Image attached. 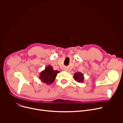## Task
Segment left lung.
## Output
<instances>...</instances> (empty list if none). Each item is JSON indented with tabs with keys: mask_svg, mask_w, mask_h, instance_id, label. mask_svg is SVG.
Here are the masks:
<instances>
[{
	"mask_svg": "<svg viewBox=\"0 0 123 123\" xmlns=\"http://www.w3.org/2000/svg\"><path fill=\"white\" fill-rule=\"evenodd\" d=\"M74 80L78 83H83L84 82V77L83 74L81 72H76L74 74Z\"/></svg>",
	"mask_w": 123,
	"mask_h": 123,
	"instance_id": "1",
	"label": "left lung"
}]
</instances>
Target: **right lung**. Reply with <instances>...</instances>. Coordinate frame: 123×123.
Instances as JSON below:
<instances>
[{
	"instance_id": "1",
	"label": "right lung",
	"mask_w": 123,
	"mask_h": 123,
	"mask_svg": "<svg viewBox=\"0 0 123 123\" xmlns=\"http://www.w3.org/2000/svg\"><path fill=\"white\" fill-rule=\"evenodd\" d=\"M60 71L57 70H54L53 67L49 65L41 72L39 78L44 83L48 85H50L54 82L57 74Z\"/></svg>"
}]
</instances>
